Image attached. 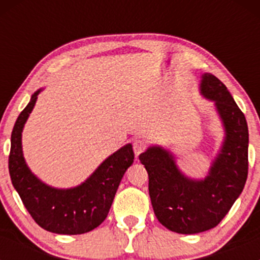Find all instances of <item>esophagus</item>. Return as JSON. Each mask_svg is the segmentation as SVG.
Returning <instances> with one entry per match:
<instances>
[{"label": "esophagus", "instance_id": "1", "mask_svg": "<svg viewBox=\"0 0 260 260\" xmlns=\"http://www.w3.org/2000/svg\"><path fill=\"white\" fill-rule=\"evenodd\" d=\"M145 149H146V142H145V141L140 140V138H137V140L133 141V151H135L136 156H140V154L142 153Z\"/></svg>", "mask_w": 260, "mask_h": 260}]
</instances>
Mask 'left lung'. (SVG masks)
I'll return each mask as SVG.
<instances>
[{
    "label": "left lung",
    "instance_id": "8db88e82",
    "mask_svg": "<svg viewBox=\"0 0 260 260\" xmlns=\"http://www.w3.org/2000/svg\"><path fill=\"white\" fill-rule=\"evenodd\" d=\"M200 93L215 102L225 128V140L208 176H185L171 152L152 146L140 154L148 172L154 215L179 234H198L216 226L242 193L248 177L249 133L246 119L226 86L210 73L203 75Z\"/></svg>",
    "mask_w": 260,
    "mask_h": 260
}]
</instances>
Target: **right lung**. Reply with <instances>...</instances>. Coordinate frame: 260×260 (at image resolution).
<instances>
[{
	"label": "right lung",
	"mask_w": 260,
	"mask_h": 260,
	"mask_svg": "<svg viewBox=\"0 0 260 260\" xmlns=\"http://www.w3.org/2000/svg\"><path fill=\"white\" fill-rule=\"evenodd\" d=\"M41 89L32 94L18 115L11 135L9 171L14 187L36 224L55 234L77 235L95 229L106 220L123 175L133 164L131 143L108 157L83 183L73 188H55L39 180L22 153L23 125Z\"/></svg>",
	"instance_id": "obj_1"
}]
</instances>
